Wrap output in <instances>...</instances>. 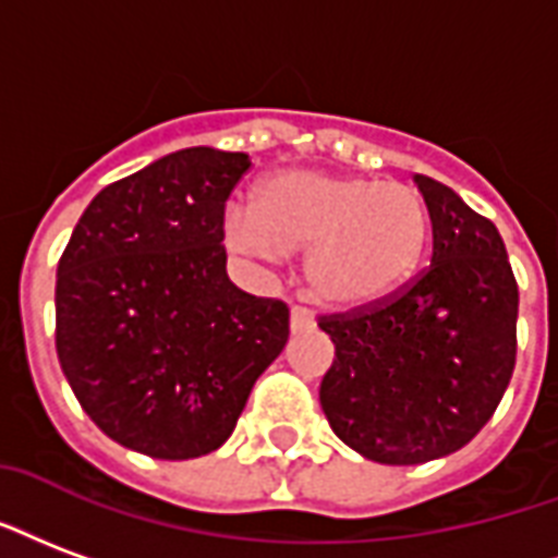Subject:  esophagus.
I'll list each match as a JSON object with an SVG mask.
<instances>
[{
    "label": "esophagus",
    "mask_w": 558,
    "mask_h": 558,
    "mask_svg": "<svg viewBox=\"0 0 558 558\" xmlns=\"http://www.w3.org/2000/svg\"><path fill=\"white\" fill-rule=\"evenodd\" d=\"M313 325H316V322H313V313L307 311V307H301V304H295V307H292V313H290V328H292V333L311 331Z\"/></svg>",
    "instance_id": "obj_1"
}]
</instances>
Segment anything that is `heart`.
<instances>
[{
	"instance_id": "heart-1",
	"label": "heart",
	"mask_w": 558,
	"mask_h": 558,
	"mask_svg": "<svg viewBox=\"0 0 558 558\" xmlns=\"http://www.w3.org/2000/svg\"><path fill=\"white\" fill-rule=\"evenodd\" d=\"M227 242L254 257L307 254L313 295L337 311H366L393 295L423 257L428 206L396 180L283 171L233 209Z\"/></svg>"
}]
</instances>
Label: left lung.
Wrapping results in <instances>:
<instances>
[{
	"label": "left lung",
	"mask_w": 558,
	"mask_h": 558,
	"mask_svg": "<svg viewBox=\"0 0 558 558\" xmlns=\"http://www.w3.org/2000/svg\"><path fill=\"white\" fill-rule=\"evenodd\" d=\"M414 183L432 218V266L375 307L319 316L333 342L319 387L333 435L396 468L470 444L518 354V280L499 230L449 185Z\"/></svg>",
	"instance_id": "8db88e82"
}]
</instances>
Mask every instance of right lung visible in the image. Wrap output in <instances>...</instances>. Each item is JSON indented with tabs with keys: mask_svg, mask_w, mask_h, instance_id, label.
<instances>
[{
	"mask_svg": "<svg viewBox=\"0 0 558 558\" xmlns=\"http://www.w3.org/2000/svg\"><path fill=\"white\" fill-rule=\"evenodd\" d=\"M245 153L185 147L102 189L59 259L56 352L100 432L162 461L213 452L290 340V307L227 278Z\"/></svg>",
	"mask_w": 558,
	"mask_h": 558,
	"instance_id": "right-lung-1",
	"label": "right lung"
}]
</instances>
